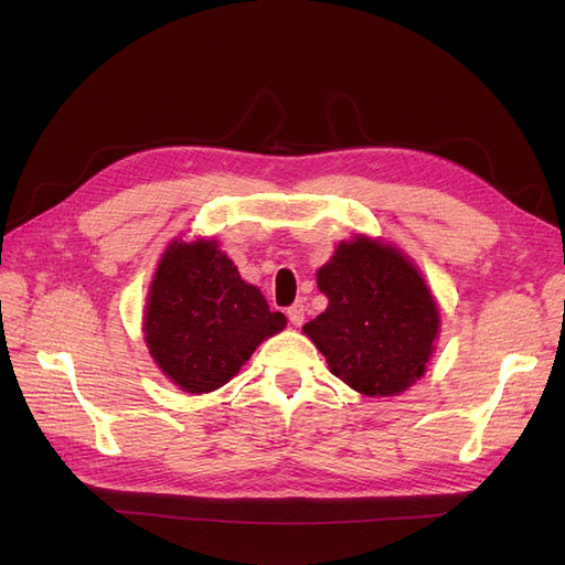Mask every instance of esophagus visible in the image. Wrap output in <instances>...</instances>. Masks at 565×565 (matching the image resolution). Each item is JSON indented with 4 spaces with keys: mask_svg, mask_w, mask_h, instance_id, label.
I'll use <instances>...</instances> for the list:
<instances>
[{
    "mask_svg": "<svg viewBox=\"0 0 565 565\" xmlns=\"http://www.w3.org/2000/svg\"><path fill=\"white\" fill-rule=\"evenodd\" d=\"M303 313H306L303 301H297V303H292V306H289V309H287L289 322L297 324V328H299V324H303Z\"/></svg>",
    "mask_w": 565,
    "mask_h": 565,
    "instance_id": "34e87169",
    "label": "esophagus"
}]
</instances>
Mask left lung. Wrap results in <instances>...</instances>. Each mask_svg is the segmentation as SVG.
<instances>
[{
	"label": "left lung",
	"mask_w": 565,
	"mask_h": 565,
	"mask_svg": "<svg viewBox=\"0 0 565 565\" xmlns=\"http://www.w3.org/2000/svg\"><path fill=\"white\" fill-rule=\"evenodd\" d=\"M318 287L330 303L303 332L334 377L365 396H396L422 377L440 318L398 249L358 235L318 270Z\"/></svg>",
	"instance_id": "8db88e82"
}]
</instances>
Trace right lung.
<instances>
[{
  "label": "right lung",
  "instance_id": "add662e5",
  "mask_svg": "<svg viewBox=\"0 0 565 565\" xmlns=\"http://www.w3.org/2000/svg\"><path fill=\"white\" fill-rule=\"evenodd\" d=\"M287 318L270 311L212 241L172 243L158 266L146 306V344L160 370L183 391L207 393L235 377L254 349Z\"/></svg>",
  "mask_w": 565,
  "mask_h": 565
}]
</instances>
